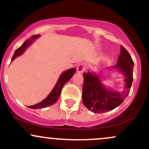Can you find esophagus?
<instances>
[{
    "instance_id": "1",
    "label": "esophagus",
    "mask_w": 149,
    "mask_h": 149,
    "mask_svg": "<svg viewBox=\"0 0 149 149\" xmlns=\"http://www.w3.org/2000/svg\"><path fill=\"white\" fill-rule=\"evenodd\" d=\"M85 69H86V64H85V63H81V64H80L78 66V67H77V72L81 73L84 72Z\"/></svg>"
}]
</instances>
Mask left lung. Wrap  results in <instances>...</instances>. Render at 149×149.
Segmentation results:
<instances>
[{"label":"left lung","instance_id":"left-lung-1","mask_svg":"<svg viewBox=\"0 0 149 149\" xmlns=\"http://www.w3.org/2000/svg\"><path fill=\"white\" fill-rule=\"evenodd\" d=\"M133 67L134 61L130 54L121 45L120 54L116 65L113 66L111 69L123 74L125 85L123 91H116L112 88H107L96 72L83 73L84 83L82 98L87 109L95 113H102L120 105L130 90L133 80Z\"/></svg>","mask_w":149,"mask_h":149}]
</instances>
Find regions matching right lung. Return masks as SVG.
<instances>
[{"label":"right lung","mask_w":149,"mask_h":149,"mask_svg":"<svg viewBox=\"0 0 149 149\" xmlns=\"http://www.w3.org/2000/svg\"><path fill=\"white\" fill-rule=\"evenodd\" d=\"M38 37V35H35L33 36L32 37H31L29 39H28V40H26V41L22 44L21 47H19V48H17L15 50L14 55H13V58H12L11 61L14 60L16 57H17L19 56H20L21 54H23L24 52L26 50V49L28 47H29L31 44ZM76 68H72V69H69L66 70V71H64V72L61 73V76H59L55 86H54V88L52 89V92L49 94L48 96L46 97L45 100H42V102H39V103H38L36 104H34L33 106H30V107H28L33 109H42V108L47 107H49V106L54 104L58 100L59 96H60L61 89H62L63 86L65 85V83H67V82L72 78L73 74L76 73Z\"/></svg>","instance_id":"right-lung-1"}]
</instances>
